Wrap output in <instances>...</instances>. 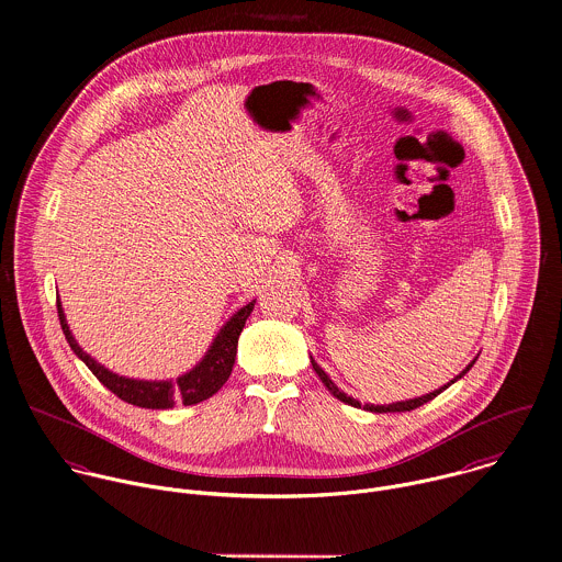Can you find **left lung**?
<instances>
[{"mask_svg": "<svg viewBox=\"0 0 562 562\" xmlns=\"http://www.w3.org/2000/svg\"><path fill=\"white\" fill-rule=\"evenodd\" d=\"M477 360V356L456 375V378H451L449 380L448 384H443L441 389H437V391H432V393H426V395H422V397H413V400H406V402H393V404H382V406H375V404H360L358 400H353V397H349L347 393H342L340 389H338L337 384L330 380V375L313 360V356H311V362H313V369L317 371V375L322 378V382L326 384V389L337 397V400H340V402H345V404H349V406H353V408H364V411H369V413H404V411H415V408H419V406H424L426 402H430V400H435L439 393H443L448 386H451L456 380H460L471 367H473V362Z\"/></svg>", "mask_w": 562, "mask_h": 562, "instance_id": "1", "label": "left lung"}]
</instances>
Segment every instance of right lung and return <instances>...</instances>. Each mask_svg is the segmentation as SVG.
Masks as SVG:
<instances>
[{
  "instance_id": "1",
  "label": "right lung",
  "mask_w": 562,
  "mask_h": 562,
  "mask_svg": "<svg viewBox=\"0 0 562 562\" xmlns=\"http://www.w3.org/2000/svg\"><path fill=\"white\" fill-rule=\"evenodd\" d=\"M254 304H256V300H251L247 306L236 311L222 326L217 337L213 338L204 358L191 371L182 373L176 380H134V378L113 373L111 369H106L102 362L91 358V353H87L78 345V340L71 335L69 324L65 319L60 300H58V319H60L63 333H65L69 347L74 349V353L93 371V375L109 391H113L116 397H121L123 402L134 404L138 408L167 411V408H173L176 404H184V406L200 404V402L213 397L224 386L232 373V367H234L238 337L245 328L247 317L254 311Z\"/></svg>"
}]
</instances>
